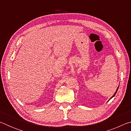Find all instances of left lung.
I'll return each mask as SVG.
<instances>
[{
	"instance_id": "obj_1",
	"label": "left lung",
	"mask_w": 131,
	"mask_h": 131,
	"mask_svg": "<svg viewBox=\"0 0 131 131\" xmlns=\"http://www.w3.org/2000/svg\"><path fill=\"white\" fill-rule=\"evenodd\" d=\"M118 87H119V86H118V88H117V90L116 91V92H115V93H114V95H113V96H112V97H110V99H109V100H110V99H112V97H113L114 96H115V95H116V93H117V91H118ZM109 100H108V101H109Z\"/></svg>"
}]
</instances>
